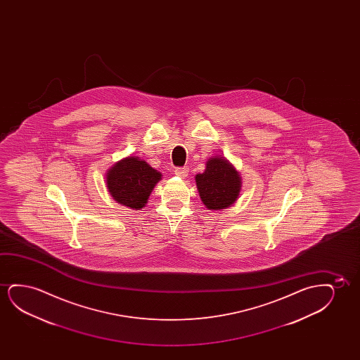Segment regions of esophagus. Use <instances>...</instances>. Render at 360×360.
<instances>
[{
  "instance_id": "1",
  "label": "esophagus",
  "mask_w": 360,
  "mask_h": 360,
  "mask_svg": "<svg viewBox=\"0 0 360 360\" xmlns=\"http://www.w3.org/2000/svg\"><path fill=\"white\" fill-rule=\"evenodd\" d=\"M188 173H189V169H188V167L176 168V171H174V174H176L177 177L181 178L187 177Z\"/></svg>"
}]
</instances>
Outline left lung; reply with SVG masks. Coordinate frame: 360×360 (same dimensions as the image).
<instances>
[{
    "label": "left lung",
    "instance_id": "left-lung-1",
    "mask_svg": "<svg viewBox=\"0 0 360 360\" xmlns=\"http://www.w3.org/2000/svg\"><path fill=\"white\" fill-rule=\"evenodd\" d=\"M202 204L220 212L235 204L241 192L242 179L235 166L221 155L207 158L205 171L195 176Z\"/></svg>",
    "mask_w": 360,
    "mask_h": 360
}]
</instances>
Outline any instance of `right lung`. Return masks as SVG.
<instances>
[{
	"instance_id": "add662e5",
	"label": "right lung",
	"mask_w": 360,
	"mask_h": 360,
	"mask_svg": "<svg viewBox=\"0 0 360 360\" xmlns=\"http://www.w3.org/2000/svg\"><path fill=\"white\" fill-rule=\"evenodd\" d=\"M161 178L162 174L145 160L128 156L109 168L105 183L115 202L129 209L140 210L148 204L150 194Z\"/></svg>"
}]
</instances>
